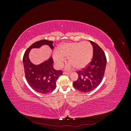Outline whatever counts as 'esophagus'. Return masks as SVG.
<instances>
[{
  "label": "esophagus",
  "instance_id": "obj_1",
  "mask_svg": "<svg viewBox=\"0 0 131 131\" xmlns=\"http://www.w3.org/2000/svg\"><path fill=\"white\" fill-rule=\"evenodd\" d=\"M70 72H63V74H67V75H68V74H70Z\"/></svg>",
  "mask_w": 131,
  "mask_h": 131
}]
</instances>
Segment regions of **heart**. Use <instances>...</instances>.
Wrapping results in <instances>:
<instances>
[{"instance_id":"obj_1","label":"heart","mask_w":131,"mask_h":131,"mask_svg":"<svg viewBox=\"0 0 131 131\" xmlns=\"http://www.w3.org/2000/svg\"><path fill=\"white\" fill-rule=\"evenodd\" d=\"M93 54V46L88 41L67 43L61 46L59 52L54 51L53 57L58 68H61L68 58L70 63L66 66L69 69L74 66L78 69L84 68L91 61Z\"/></svg>"}]
</instances>
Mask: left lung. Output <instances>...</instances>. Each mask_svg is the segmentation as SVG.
Listing matches in <instances>:
<instances>
[{
    "label": "left lung",
    "instance_id": "left-lung-1",
    "mask_svg": "<svg viewBox=\"0 0 131 131\" xmlns=\"http://www.w3.org/2000/svg\"><path fill=\"white\" fill-rule=\"evenodd\" d=\"M93 46V57L88 66L78 71V79L73 82L77 90L89 92L101 84L104 77L106 64L105 53L96 43L90 41Z\"/></svg>",
    "mask_w": 131,
    "mask_h": 131
}]
</instances>
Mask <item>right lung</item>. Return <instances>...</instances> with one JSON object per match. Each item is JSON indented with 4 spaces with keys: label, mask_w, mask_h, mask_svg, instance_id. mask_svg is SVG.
Listing matches in <instances>:
<instances>
[{
    "label": "right lung",
    "mask_w": 131,
    "mask_h": 131,
    "mask_svg": "<svg viewBox=\"0 0 131 131\" xmlns=\"http://www.w3.org/2000/svg\"><path fill=\"white\" fill-rule=\"evenodd\" d=\"M53 41L41 40L33 43L25 51L23 57L25 77L28 84L34 90L41 94L48 93L53 91L56 86V81L63 74V71L55 70L53 68V59L50 57L48 60L39 65H34L29 58L30 49L39 48L43 45H49L53 49Z\"/></svg>",
    "instance_id": "obj_1"
}]
</instances>
